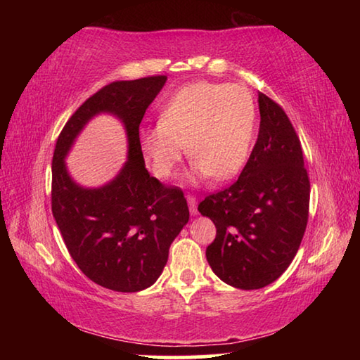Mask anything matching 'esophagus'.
Returning <instances> with one entry per match:
<instances>
[{
	"label": "esophagus",
	"instance_id": "esophagus-1",
	"mask_svg": "<svg viewBox=\"0 0 360 360\" xmlns=\"http://www.w3.org/2000/svg\"><path fill=\"white\" fill-rule=\"evenodd\" d=\"M187 203H188V210H191V214L192 216H197L198 214V210H197V198L193 197V195H187Z\"/></svg>",
	"mask_w": 360,
	"mask_h": 360
}]
</instances>
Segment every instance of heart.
I'll return each instance as SVG.
<instances>
[{
  "label": "heart",
  "mask_w": 360,
  "mask_h": 360,
  "mask_svg": "<svg viewBox=\"0 0 360 360\" xmlns=\"http://www.w3.org/2000/svg\"><path fill=\"white\" fill-rule=\"evenodd\" d=\"M257 111L251 94L240 85L193 82L179 89L158 114V124L139 135L152 173L169 179L182 158L193 162L192 179L229 181L251 155Z\"/></svg>",
  "instance_id": "b5f03b06"
}]
</instances>
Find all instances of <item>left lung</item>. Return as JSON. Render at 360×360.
Wrapping results in <instances>:
<instances>
[{"label": "left lung", "instance_id": "left-lung-1", "mask_svg": "<svg viewBox=\"0 0 360 360\" xmlns=\"http://www.w3.org/2000/svg\"><path fill=\"white\" fill-rule=\"evenodd\" d=\"M260 127L238 181L198 205L216 225L206 248L212 271L231 288L262 289L283 275L308 222L309 179L283 108L259 92Z\"/></svg>", "mask_w": 360, "mask_h": 360}]
</instances>
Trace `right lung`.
<instances>
[{
  "mask_svg": "<svg viewBox=\"0 0 360 360\" xmlns=\"http://www.w3.org/2000/svg\"><path fill=\"white\" fill-rule=\"evenodd\" d=\"M165 82L167 76H152L103 87L66 122L53 152L52 214L65 245L85 276L115 292L150 288L188 222L184 193L152 178L139 146V124ZM100 113L124 125L127 162L106 185L84 188L64 160L84 125Z\"/></svg>",
  "mask_w": 360,
  "mask_h": 360,
  "instance_id": "right-lung-1",
  "label": "right lung"
}]
</instances>
